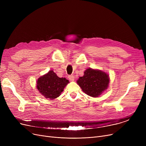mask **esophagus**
I'll return each instance as SVG.
<instances>
[{
    "label": "esophagus",
    "mask_w": 146,
    "mask_h": 146,
    "mask_svg": "<svg viewBox=\"0 0 146 146\" xmlns=\"http://www.w3.org/2000/svg\"><path fill=\"white\" fill-rule=\"evenodd\" d=\"M68 78L70 81H74V77L73 75H69L68 76Z\"/></svg>",
    "instance_id": "34e87169"
}]
</instances>
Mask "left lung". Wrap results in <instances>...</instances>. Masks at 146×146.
<instances>
[{
  "mask_svg": "<svg viewBox=\"0 0 146 146\" xmlns=\"http://www.w3.org/2000/svg\"><path fill=\"white\" fill-rule=\"evenodd\" d=\"M77 83L85 92L92 97H98L108 88L110 83L109 75L99 70L89 68L80 77Z\"/></svg>",
  "mask_w": 146,
  "mask_h": 146,
  "instance_id": "8db88e82",
  "label": "left lung"
}]
</instances>
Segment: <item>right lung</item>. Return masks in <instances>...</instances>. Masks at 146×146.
Returning a JSON list of instances; mask_svg holds the SVG:
<instances>
[{
	"label": "right lung",
	"mask_w": 146,
	"mask_h": 146,
	"mask_svg": "<svg viewBox=\"0 0 146 146\" xmlns=\"http://www.w3.org/2000/svg\"><path fill=\"white\" fill-rule=\"evenodd\" d=\"M69 83L66 78H60L52 70L38 78L36 88L45 98L54 99L58 97Z\"/></svg>",
	"instance_id": "add662e5"
}]
</instances>
